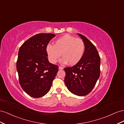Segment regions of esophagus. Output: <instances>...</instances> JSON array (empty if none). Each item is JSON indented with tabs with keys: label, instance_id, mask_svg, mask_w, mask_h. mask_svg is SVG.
Instances as JSON below:
<instances>
[{
	"label": "esophagus",
	"instance_id": "34e87169",
	"mask_svg": "<svg viewBox=\"0 0 124 124\" xmlns=\"http://www.w3.org/2000/svg\"><path fill=\"white\" fill-rule=\"evenodd\" d=\"M63 69H64V68H63V67H62V66H60L59 67V70H63Z\"/></svg>",
	"mask_w": 124,
	"mask_h": 124
}]
</instances>
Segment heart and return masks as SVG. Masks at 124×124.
I'll return each instance as SVG.
<instances>
[{"label": "heart", "mask_w": 124, "mask_h": 124, "mask_svg": "<svg viewBox=\"0 0 124 124\" xmlns=\"http://www.w3.org/2000/svg\"><path fill=\"white\" fill-rule=\"evenodd\" d=\"M85 49V46L82 39L65 34L56 39L54 45H48L46 52L49 61L53 64L58 61L62 54V63L68 62L69 65H74L82 60Z\"/></svg>", "instance_id": "1"}]
</instances>
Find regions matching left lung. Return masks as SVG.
Returning a JSON list of instances; mask_svg holds the SVG:
<instances>
[{
  "label": "left lung",
  "mask_w": 124,
  "mask_h": 124,
  "mask_svg": "<svg viewBox=\"0 0 124 124\" xmlns=\"http://www.w3.org/2000/svg\"><path fill=\"white\" fill-rule=\"evenodd\" d=\"M85 46L82 60L70 68H65L64 82L70 92L78 96L89 94L100 75V57L97 49L84 35L78 34Z\"/></svg>",
  "instance_id": "left-lung-1"
}]
</instances>
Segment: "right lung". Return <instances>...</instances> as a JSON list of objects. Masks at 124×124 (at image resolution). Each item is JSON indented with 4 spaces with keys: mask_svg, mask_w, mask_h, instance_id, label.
Listing matches in <instances>:
<instances>
[{
    "mask_svg": "<svg viewBox=\"0 0 124 124\" xmlns=\"http://www.w3.org/2000/svg\"><path fill=\"white\" fill-rule=\"evenodd\" d=\"M54 36V34H38L20 48L16 61L19 83L31 97L47 94L58 71L59 66L49 62L46 52L47 46Z\"/></svg>",
    "mask_w": 124,
    "mask_h": 124,
    "instance_id": "add662e5",
    "label": "right lung"
}]
</instances>
